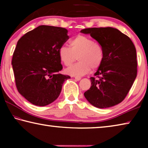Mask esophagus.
<instances>
[{
    "label": "esophagus",
    "instance_id": "34e87169",
    "mask_svg": "<svg viewBox=\"0 0 148 148\" xmlns=\"http://www.w3.org/2000/svg\"><path fill=\"white\" fill-rule=\"evenodd\" d=\"M74 78L76 79V80H77V81H79V80L81 79L82 77L80 76H74Z\"/></svg>",
    "mask_w": 148,
    "mask_h": 148
}]
</instances>
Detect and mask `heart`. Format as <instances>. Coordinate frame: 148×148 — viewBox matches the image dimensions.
<instances>
[{
	"mask_svg": "<svg viewBox=\"0 0 148 148\" xmlns=\"http://www.w3.org/2000/svg\"><path fill=\"white\" fill-rule=\"evenodd\" d=\"M70 46L59 47L58 55L60 61L65 66H70L76 61L78 62L66 69L72 76H82L91 69L96 70L101 66L104 58L103 47L100 44L85 35L79 34L70 41Z\"/></svg>",
	"mask_w": 148,
	"mask_h": 148,
	"instance_id": "b5f03b06",
	"label": "heart"
}]
</instances>
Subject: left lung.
<instances>
[{
	"label": "left lung",
	"instance_id": "1",
	"mask_svg": "<svg viewBox=\"0 0 148 148\" xmlns=\"http://www.w3.org/2000/svg\"><path fill=\"white\" fill-rule=\"evenodd\" d=\"M81 32L89 34L103 47L101 66L91 77V86L84 92L86 99L99 108L121 102L131 89L137 74L136 51L129 36L112 27L87 28Z\"/></svg>",
	"mask_w": 148,
	"mask_h": 148
}]
</instances>
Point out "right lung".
<instances>
[{"mask_svg": "<svg viewBox=\"0 0 148 148\" xmlns=\"http://www.w3.org/2000/svg\"><path fill=\"white\" fill-rule=\"evenodd\" d=\"M62 27L40 25L20 38L12 64L17 91L32 104L44 106L58 98L64 82L58 51L69 38Z\"/></svg>", "mask_w": 148, "mask_h": 148, "instance_id": "right-lung-1", "label": "right lung"}]
</instances>
